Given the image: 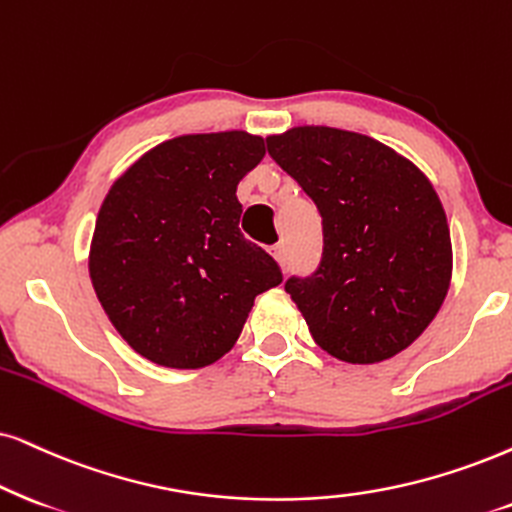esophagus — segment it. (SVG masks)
Returning <instances> with one entry per match:
<instances>
[{
    "label": "esophagus",
    "mask_w": 512,
    "mask_h": 512,
    "mask_svg": "<svg viewBox=\"0 0 512 512\" xmlns=\"http://www.w3.org/2000/svg\"><path fill=\"white\" fill-rule=\"evenodd\" d=\"M271 255H274V260L281 264V267H286V262H288V250H286V245L283 243H276L274 248H271Z\"/></svg>",
    "instance_id": "1"
}]
</instances>
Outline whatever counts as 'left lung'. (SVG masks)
Instances as JSON below:
<instances>
[{
	"label": "left lung",
	"mask_w": 512,
	"mask_h": 512,
	"mask_svg": "<svg viewBox=\"0 0 512 512\" xmlns=\"http://www.w3.org/2000/svg\"><path fill=\"white\" fill-rule=\"evenodd\" d=\"M267 151L321 215L319 267L286 281L316 345L349 364L399 354L451 281L449 224L428 177L380 141L333 127H293Z\"/></svg>",
	"instance_id": "1"
}]
</instances>
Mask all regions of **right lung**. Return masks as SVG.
Returning a JSON list of instances; mask_svg holds the SVG:
<instances>
[{
  "label": "right lung",
  "mask_w": 512,
  "mask_h": 512,
  "mask_svg": "<svg viewBox=\"0 0 512 512\" xmlns=\"http://www.w3.org/2000/svg\"><path fill=\"white\" fill-rule=\"evenodd\" d=\"M248 132L186 134L155 146L103 200L89 276L103 312L141 357L215 364L281 267L238 229L236 186L264 158Z\"/></svg>",
  "instance_id": "add662e5"
}]
</instances>
